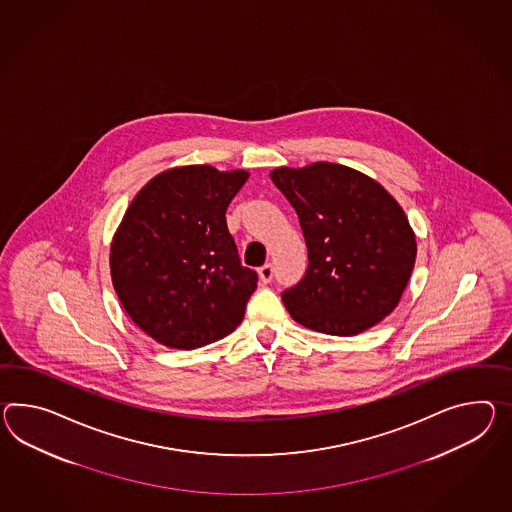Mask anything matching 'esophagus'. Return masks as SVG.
I'll return each mask as SVG.
<instances>
[{"label": "esophagus", "mask_w": 512, "mask_h": 512, "mask_svg": "<svg viewBox=\"0 0 512 512\" xmlns=\"http://www.w3.org/2000/svg\"><path fill=\"white\" fill-rule=\"evenodd\" d=\"M259 277H261L262 283H270L272 277H274V266L268 262L259 268Z\"/></svg>", "instance_id": "34e87169"}]
</instances>
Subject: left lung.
<instances>
[{
  "mask_svg": "<svg viewBox=\"0 0 512 512\" xmlns=\"http://www.w3.org/2000/svg\"><path fill=\"white\" fill-rule=\"evenodd\" d=\"M300 218L309 266L283 292L298 324L353 337L398 307L416 261V238L398 201L372 177L335 163L270 172Z\"/></svg>",
  "mask_w": 512,
  "mask_h": 512,
  "instance_id": "obj_1",
  "label": "left lung"
}]
</instances>
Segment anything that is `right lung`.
Returning a JSON list of instances; mask_svg holds the SVG:
<instances>
[{"instance_id":"right-lung-1","label":"right lung","mask_w":512,"mask_h":512,"mask_svg":"<svg viewBox=\"0 0 512 512\" xmlns=\"http://www.w3.org/2000/svg\"><path fill=\"white\" fill-rule=\"evenodd\" d=\"M246 170L170 168L140 188L111 244V277L129 318L153 340L196 349L244 318L257 272L242 266L225 211Z\"/></svg>"}]
</instances>
